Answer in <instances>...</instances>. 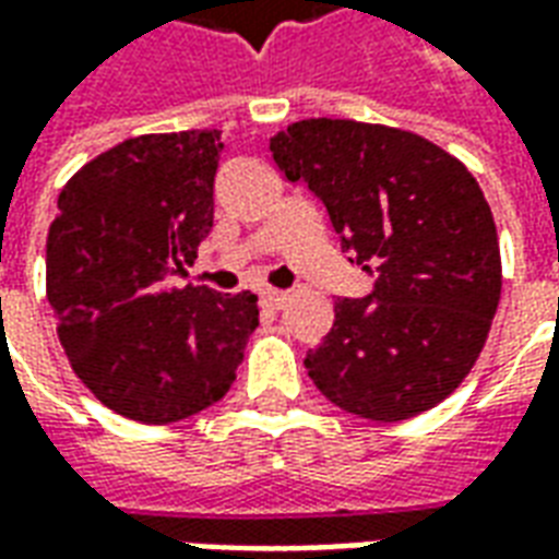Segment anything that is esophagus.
Instances as JSON below:
<instances>
[{"label":"esophagus","instance_id":"1","mask_svg":"<svg viewBox=\"0 0 559 559\" xmlns=\"http://www.w3.org/2000/svg\"><path fill=\"white\" fill-rule=\"evenodd\" d=\"M260 302L272 308V311H278L281 305L287 302V290H263L260 293Z\"/></svg>","mask_w":559,"mask_h":559}]
</instances>
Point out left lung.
Listing matches in <instances>:
<instances>
[{"instance_id":"left-lung-1","label":"left lung","mask_w":559,"mask_h":559,"mask_svg":"<svg viewBox=\"0 0 559 559\" xmlns=\"http://www.w3.org/2000/svg\"><path fill=\"white\" fill-rule=\"evenodd\" d=\"M290 182L329 212L341 251L377 272L365 299H338L305 368L335 407L401 421L449 399L479 359L503 266L473 173L413 131L302 119L269 140Z\"/></svg>"}]
</instances>
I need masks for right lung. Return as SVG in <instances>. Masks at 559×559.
Listing matches in <instances>:
<instances>
[{
  "label": "right lung",
  "mask_w": 559,
  "mask_h": 559,
  "mask_svg": "<svg viewBox=\"0 0 559 559\" xmlns=\"http://www.w3.org/2000/svg\"><path fill=\"white\" fill-rule=\"evenodd\" d=\"M221 131L143 134L80 167L47 233V302L104 407L170 425L227 395L260 323L254 293L170 287L212 230Z\"/></svg>",
  "instance_id": "add662e5"
}]
</instances>
